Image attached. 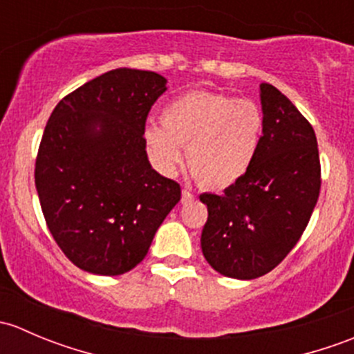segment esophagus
Here are the masks:
<instances>
[{
	"label": "esophagus",
	"instance_id": "34e87169",
	"mask_svg": "<svg viewBox=\"0 0 354 354\" xmlns=\"http://www.w3.org/2000/svg\"><path fill=\"white\" fill-rule=\"evenodd\" d=\"M192 200H195V194H192L190 190H187V188H185V190L181 192V202L188 203V202H192Z\"/></svg>",
	"mask_w": 354,
	"mask_h": 354
}]
</instances>
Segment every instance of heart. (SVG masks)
Listing matches in <instances>:
<instances>
[{"label":"heart","mask_w":354,"mask_h":354,"mask_svg":"<svg viewBox=\"0 0 354 354\" xmlns=\"http://www.w3.org/2000/svg\"><path fill=\"white\" fill-rule=\"evenodd\" d=\"M266 116L255 101L224 92L192 91L167 102L160 127L144 131L145 151L162 173L173 174L183 159L202 187L223 190L250 171L262 144Z\"/></svg>","instance_id":"b5f03b06"}]
</instances>
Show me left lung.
<instances>
[{"instance_id":"1","label":"left lung","mask_w":354,"mask_h":354,"mask_svg":"<svg viewBox=\"0 0 354 354\" xmlns=\"http://www.w3.org/2000/svg\"><path fill=\"white\" fill-rule=\"evenodd\" d=\"M262 144L248 173L224 194H203V257L223 276L255 279L279 266L301 238L320 194L312 124L270 84H260Z\"/></svg>"}]
</instances>
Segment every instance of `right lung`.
Here are the masks:
<instances>
[{"label":"right lung","mask_w":354,"mask_h":354,"mask_svg":"<svg viewBox=\"0 0 354 354\" xmlns=\"http://www.w3.org/2000/svg\"><path fill=\"white\" fill-rule=\"evenodd\" d=\"M164 92L156 71L116 68L65 95L49 116L35 188L48 230L78 269L131 270L180 202V185L152 169L144 144L149 111Z\"/></svg>","instance_id":"right-lung-1"}]
</instances>
